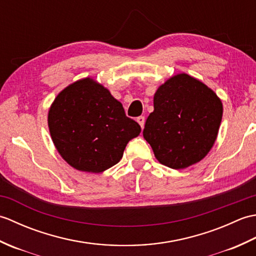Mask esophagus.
<instances>
[{
    "mask_svg": "<svg viewBox=\"0 0 256 256\" xmlns=\"http://www.w3.org/2000/svg\"><path fill=\"white\" fill-rule=\"evenodd\" d=\"M136 121H138V123L140 125V128H144V124H145V118L144 116H138V118H136Z\"/></svg>",
    "mask_w": 256,
    "mask_h": 256,
    "instance_id": "esophagus-1",
    "label": "esophagus"
}]
</instances>
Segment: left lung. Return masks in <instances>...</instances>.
<instances>
[{
    "instance_id": "1",
    "label": "left lung",
    "mask_w": 256,
    "mask_h": 256,
    "mask_svg": "<svg viewBox=\"0 0 256 256\" xmlns=\"http://www.w3.org/2000/svg\"><path fill=\"white\" fill-rule=\"evenodd\" d=\"M222 113V102L214 90L192 76L177 74L156 90L143 136L160 164L184 170L209 153Z\"/></svg>"
}]
</instances>
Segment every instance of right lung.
Here are the masks:
<instances>
[{
	"label": "right lung",
	"mask_w": 256,
	"mask_h": 256,
	"mask_svg": "<svg viewBox=\"0 0 256 256\" xmlns=\"http://www.w3.org/2000/svg\"><path fill=\"white\" fill-rule=\"evenodd\" d=\"M48 128L62 158L74 170L94 174L118 164L125 146L140 133L122 103L89 77L59 92L48 111Z\"/></svg>",
	"instance_id": "1"
}]
</instances>
